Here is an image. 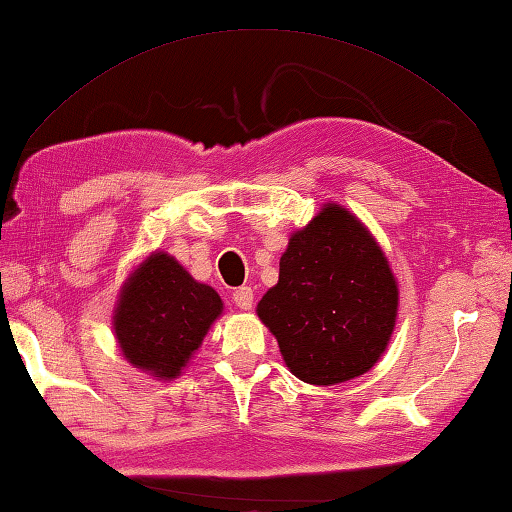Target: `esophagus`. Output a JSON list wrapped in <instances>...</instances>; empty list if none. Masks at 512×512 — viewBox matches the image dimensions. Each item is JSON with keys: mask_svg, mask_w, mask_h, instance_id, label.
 I'll return each instance as SVG.
<instances>
[{"mask_svg": "<svg viewBox=\"0 0 512 512\" xmlns=\"http://www.w3.org/2000/svg\"><path fill=\"white\" fill-rule=\"evenodd\" d=\"M233 302H235V306H239L242 310L253 308V288H250V286H239L235 293H233Z\"/></svg>", "mask_w": 512, "mask_h": 512, "instance_id": "esophagus-1", "label": "esophagus"}]
</instances>
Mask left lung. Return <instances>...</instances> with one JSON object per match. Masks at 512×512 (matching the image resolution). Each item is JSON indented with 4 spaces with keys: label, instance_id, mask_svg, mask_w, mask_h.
Returning <instances> with one entry per match:
<instances>
[{
    "label": "left lung",
    "instance_id": "8db88e82",
    "mask_svg": "<svg viewBox=\"0 0 512 512\" xmlns=\"http://www.w3.org/2000/svg\"><path fill=\"white\" fill-rule=\"evenodd\" d=\"M399 290L382 248L346 208L328 204L290 237L279 282L257 304L290 373L330 386L364 375L388 346Z\"/></svg>",
    "mask_w": 512,
    "mask_h": 512
}]
</instances>
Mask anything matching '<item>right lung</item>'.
Here are the masks:
<instances>
[{
    "instance_id": "1",
    "label": "right lung",
    "mask_w": 512,
    "mask_h": 512,
    "mask_svg": "<svg viewBox=\"0 0 512 512\" xmlns=\"http://www.w3.org/2000/svg\"><path fill=\"white\" fill-rule=\"evenodd\" d=\"M213 288L195 282L173 257L150 255L128 279L115 310V335L135 368L173 379L222 313Z\"/></svg>"
}]
</instances>
